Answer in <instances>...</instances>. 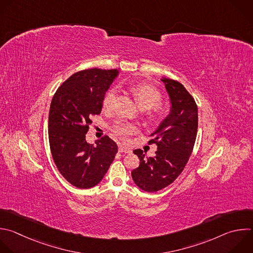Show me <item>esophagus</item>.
Listing matches in <instances>:
<instances>
[{"label": "esophagus", "instance_id": "obj_1", "mask_svg": "<svg viewBox=\"0 0 253 253\" xmlns=\"http://www.w3.org/2000/svg\"><path fill=\"white\" fill-rule=\"evenodd\" d=\"M119 152L120 153H127V154H130L132 153V150L128 147H125V146H119Z\"/></svg>", "mask_w": 253, "mask_h": 253}]
</instances>
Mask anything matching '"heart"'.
Listing matches in <instances>:
<instances>
[{"label": "heart", "instance_id": "b5f03b06", "mask_svg": "<svg viewBox=\"0 0 253 253\" xmlns=\"http://www.w3.org/2000/svg\"><path fill=\"white\" fill-rule=\"evenodd\" d=\"M131 90L136 97L140 107L142 109H150L157 106L161 100V92L153 85L146 82H137L131 84ZM116 98V88H110L104 96L103 106L106 109H109L113 106ZM112 131L119 137L126 139L130 135L134 134L137 131V127L126 121H117L112 126Z\"/></svg>", "mask_w": 253, "mask_h": 253}]
</instances>
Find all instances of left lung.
Here are the masks:
<instances>
[{
	"label": "left lung",
	"mask_w": 253,
	"mask_h": 253,
	"mask_svg": "<svg viewBox=\"0 0 253 253\" xmlns=\"http://www.w3.org/2000/svg\"><path fill=\"white\" fill-rule=\"evenodd\" d=\"M171 110L151 134L149 144H156L155 157L147 158L145 152H134L140 165L131 173L134 183L148 193L158 192L171 185L183 172L193 152L198 131V106L193 96L179 81L165 78Z\"/></svg>",
	"instance_id": "obj_1"
}]
</instances>
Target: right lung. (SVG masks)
Wrapping results in <instances>:
<instances>
[{"instance_id":"right-lung-1","label":"right lung","mask_w":253,"mask_h":253,"mask_svg":"<svg viewBox=\"0 0 253 253\" xmlns=\"http://www.w3.org/2000/svg\"><path fill=\"white\" fill-rule=\"evenodd\" d=\"M118 69L91 68L72 74L54 93L48 115V140L53 161L62 177L78 189L101 182L118 151L108 136L85 140L91 117L101 112L105 92Z\"/></svg>"}]
</instances>
